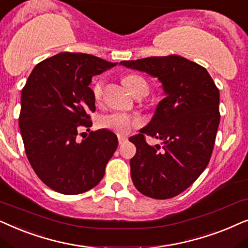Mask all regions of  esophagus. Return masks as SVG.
<instances>
[{"mask_svg": "<svg viewBox=\"0 0 248 248\" xmlns=\"http://www.w3.org/2000/svg\"><path fill=\"white\" fill-rule=\"evenodd\" d=\"M118 140H119V145H122V144L126 143V141L128 140V138L127 137H124V136H119L118 137Z\"/></svg>", "mask_w": 248, "mask_h": 248, "instance_id": "obj_1", "label": "esophagus"}]
</instances>
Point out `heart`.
Returning a JSON list of instances; mask_svg holds the SVG:
<instances>
[{
	"instance_id": "obj_1",
	"label": "heart",
	"mask_w": 248,
	"mask_h": 248,
	"mask_svg": "<svg viewBox=\"0 0 248 248\" xmlns=\"http://www.w3.org/2000/svg\"><path fill=\"white\" fill-rule=\"evenodd\" d=\"M124 84L131 94L137 95L140 93H148V84L143 77L138 75H129L124 78ZM104 82L102 79L95 81L93 86V95L96 102H100L103 96ZM100 126L120 135H126L130 130L140 126V120L134 115L122 113V112H112V113L102 115L100 118Z\"/></svg>"
}]
</instances>
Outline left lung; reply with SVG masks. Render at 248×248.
<instances>
[{
  "instance_id": "1",
  "label": "left lung",
  "mask_w": 248,
  "mask_h": 248,
  "mask_svg": "<svg viewBox=\"0 0 248 248\" xmlns=\"http://www.w3.org/2000/svg\"><path fill=\"white\" fill-rule=\"evenodd\" d=\"M120 64L157 78L164 92L152 120L129 138L137 148L130 160L135 187L156 200L179 195L209 164L220 122L219 90L205 68L179 55ZM145 134L163 146L148 145Z\"/></svg>"
}]
</instances>
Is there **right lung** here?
I'll return each mask as SVG.
<instances>
[{
	"label": "right lung",
	"mask_w": 248,
	"mask_h": 248,
	"mask_svg": "<svg viewBox=\"0 0 248 248\" xmlns=\"http://www.w3.org/2000/svg\"><path fill=\"white\" fill-rule=\"evenodd\" d=\"M115 65L85 53H59L39 62L22 88L19 127L26 155L58 193L76 195L96 186L117 150L118 138L108 129L78 140L81 127H92V78Z\"/></svg>",
	"instance_id": "1"
}]
</instances>
